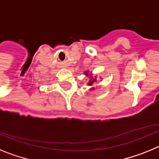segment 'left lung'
Instances as JSON below:
<instances>
[{
	"instance_id": "left-lung-1",
	"label": "left lung",
	"mask_w": 159,
	"mask_h": 159,
	"mask_svg": "<svg viewBox=\"0 0 159 159\" xmlns=\"http://www.w3.org/2000/svg\"><path fill=\"white\" fill-rule=\"evenodd\" d=\"M86 73H87V74H88V71H87ZM91 79H92V80H91L89 83H88V85H89V86H90V85H92V84H93L95 82V79H93V78H92V77Z\"/></svg>"
}]
</instances>
